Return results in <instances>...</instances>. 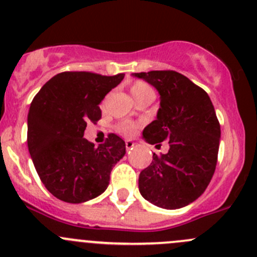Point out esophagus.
<instances>
[{
  "label": "esophagus",
  "mask_w": 257,
  "mask_h": 257,
  "mask_svg": "<svg viewBox=\"0 0 257 257\" xmlns=\"http://www.w3.org/2000/svg\"><path fill=\"white\" fill-rule=\"evenodd\" d=\"M133 147H134V143L132 142V140H125V149H126V151L133 150Z\"/></svg>",
  "instance_id": "34e87169"
}]
</instances>
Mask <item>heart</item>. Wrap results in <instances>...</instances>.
Segmentation results:
<instances>
[{"label":"heart","mask_w":257,"mask_h":257,"mask_svg":"<svg viewBox=\"0 0 257 257\" xmlns=\"http://www.w3.org/2000/svg\"><path fill=\"white\" fill-rule=\"evenodd\" d=\"M149 92H153V90H151L150 86L148 85V83L143 82V81H137V82H134L133 85L131 86V93L133 94L134 99ZM136 124L131 123V121H121V123L117 125V131L119 132L120 134H124V136H132V134L134 133V131H136Z\"/></svg>","instance_id":"heart-1"}]
</instances>
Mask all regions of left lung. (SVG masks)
<instances>
[{
  "mask_svg": "<svg viewBox=\"0 0 257 257\" xmlns=\"http://www.w3.org/2000/svg\"><path fill=\"white\" fill-rule=\"evenodd\" d=\"M158 90L160 108L156 119L143 131L149 144L167 140L166 154L139 175V191L150 203L177 209L196 201L206 191L217 165L220 125L203 88L176 71L133 74ZM160 145V144H159Z\"/></svg>",
  "mask_w": 257,
  "mask_h": 257,
  "instance_id": "8db88e82",
  "label": "left lung"
}]
</instances>
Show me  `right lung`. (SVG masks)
I'll list each match as a JSON object with an SVG mask.
<instances>
[{"label":"right lung","instance_id":"1","mask_svg":"<svg viewBox=\"0 0 257 257\" xmlns=\"http://www.w3.org/2000/svg\"><path fill=\"white\" fill-rule=\"evenodd\" d=\"M124 74L102 76L66 71L48 81L32 101L27 143L47 190L67 203H83L107 190L113 166L125 154V143L108 134L104 144L83 138L87 121L101 119L99 103Z\"/></svg>","mask_w":257,"mask_h":257}]
</instances>
